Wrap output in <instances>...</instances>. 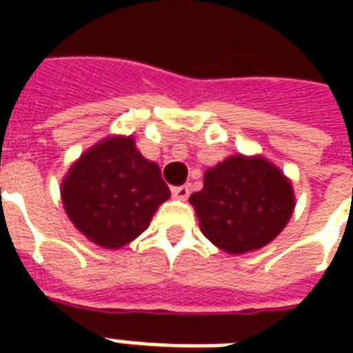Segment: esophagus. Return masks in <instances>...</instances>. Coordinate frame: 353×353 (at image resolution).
<instances>
[{
	"label": "esophagus",
	"instance_id": "1",
	"mask_svg": "<svg viewBox=\"0 0 353 353\" xmlns=\"http://www.w3.org/2000/svg\"><path fill=\"white\" fill-rule=\"evenodd\" d=\"M176 196H177V198H183V199L188 198V188L187 187H179L176 190Z\"/></svg>",
	"mask_w": 353,
	"mask_h": 353
}]
</instances>
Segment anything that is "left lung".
Masks as SVG:
<instances>
[{
    "label": "left lung",
    "instance_id": "1",
    "mask_svg": "<svg viewBox=\"0 0 353 353\" xmlns=\"http://www.w3.org/2000/svg\"><path fill=\"white\" fill-rule=\"evenodd\" d=\"M168 198L170 190L159 166L141 155L132 137L99 143L62 183L69 220L108 249H119L143 234Z\"/></svg>",
    "mask_w": 353,
    "mask_h": 353
}]
</instances>
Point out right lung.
<instances>
[{"label": "right lung", "instance_id": "add662e5", "mask_svg": "<svg viewBox=\"0 0 353 353\" xmlns=\"http://www.w3.org/2000/svg\"><path fill=\"white\" fill-rule=\"evenodd\" d=\"M201 232L216 247L240 254L273 241L293 212V190L280 170L260 157L231 155L205 172L190 196Z\"/></svg>", "mask_w": 353, "mask_h": 353}]
</instances>
